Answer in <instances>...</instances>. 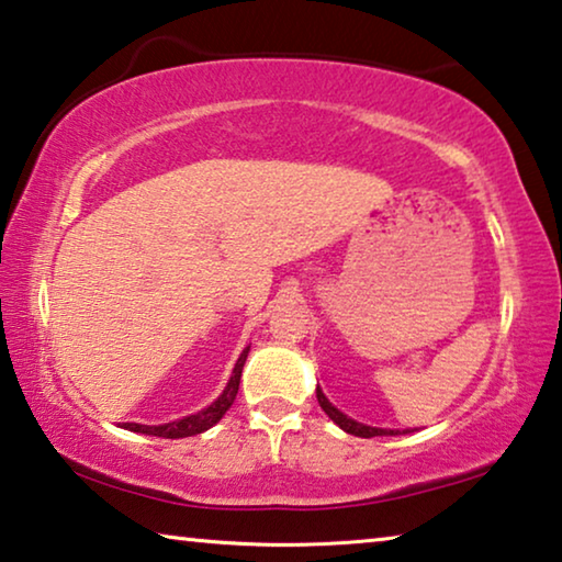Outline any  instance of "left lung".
Instances as JSON below:
<instances>
[{
	"label": "left lung",
	"instance_id": "1",
	"mask_svg": "<svg viewBox=\"0 0 562 562\" xmlns=\"http://www.w3.org/2000/svg\"><path fill=\"white\" fill-rule=\"evenodd\" d=\"M316 400H318V404H322V409L329 414V419H334L336 425H339L344 431H349V435H353V437H394V435H407V431H414V429H384V427L361 425V422L347 417L341 409H336L334 404L326 400V394L318 390V386H316Z\"/></svg>",
	"mask_w": 562,
	"mask_h": 562
}]
</instances>
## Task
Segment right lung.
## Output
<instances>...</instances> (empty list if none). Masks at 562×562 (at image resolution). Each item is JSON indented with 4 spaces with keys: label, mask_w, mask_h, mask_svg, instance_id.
Here are the masks:
<instances>
[{
    "label": "right lung",
    "mask_w": 562,
    "mask_h": 562,
    "mask_svg": "<svg viewBox=\"0 0 562 562\" xmlns=\"http://www.w3.org/2000/svg\"><path fill=\"white\" fill-rule=\"evenodd\" d=\"M248 351H251V347H246L244 351H240L236 367H233V371H231L226 390H223L218 400L211 402L205 409L195 412V414H188V417H180L176 422H166V425H137V422H123L120 427L127 429V431H137V435H150V437H162V439H180V437L201 435V431L211 429L213 425H218L223 414L231 409L233 400H236L238 384H240V371H244Z\"/></svg>",
    "instance_id": "obj_1"
}]
</instances>
